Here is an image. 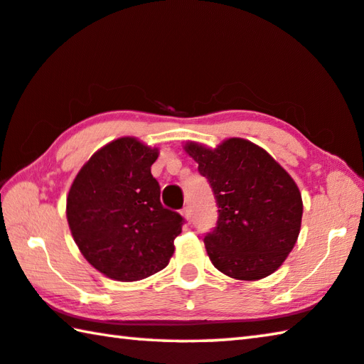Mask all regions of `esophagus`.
<instances>
[{
	"label": "esophagus",
	"mask_w": 364,
	"mask_h": 364,
	"mask_svg": "<svg viewBox=\"0 0 364 364\" xmlns=\"http://www.w3.org/2000/svg\"><path fill=\"white\" fill-rule=\"evenodd\" d=\"M181 213H183V217H184V218H186L188 221H191V220H193V210H191V207H189V205H186V207H184V208H183V210H181Z\"/></svg>",
	"instance_id": "obj_1"
}]
</instances>
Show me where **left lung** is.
<instances>
[{"mask_svg": "<svg viewBox=\"0 0 364 364\" xmlns=\"http://www.w3.org/2000/svg\"><path fill=\"white\" fill-rule=\"evenodd\" d=\"M218 205V220L204 236L213 267L234 279L269 276L297 241L301 196L287 171L262 147L241 138L217 149L188 143Z\"/></svg>", "mask_w": 364, "mask_h": 364, "instance_id": "8db88e82", "label": "left lung"}]
</instances>
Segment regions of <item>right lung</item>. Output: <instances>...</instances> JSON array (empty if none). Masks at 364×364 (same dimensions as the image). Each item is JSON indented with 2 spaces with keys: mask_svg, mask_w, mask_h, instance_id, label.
<instances>
[{
  "mask_svg": "<svg viewBox=\"0 0 364 364\" xmlns=\"http://www.w3.org/2000/svg\"><path fill=\"white\" fill-rule=\"evenodd\" d=\"M157 149L134 138L97 151L73 181L67 221L80 252L117 281H139L164 269L184 218L160 202L151 165Z\"/></svg>",
  "mask_w": 364,
  "mask_h": 364,
  "instance_id": "obj_1",
  "label": "right lung"
}]
</instances>
